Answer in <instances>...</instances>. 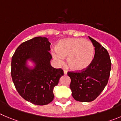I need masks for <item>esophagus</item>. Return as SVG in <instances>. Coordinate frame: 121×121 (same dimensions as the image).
Here are the masks:
<instances>
[{"instance_id":"obj_1","label":"esophagus","mask_w":121,"mask_h":121,"mask_svg":"<svg viewBox=\"0 0 121 121\" xmlns=\"http://www.w3.org/2000/svg\"><path fill=\"white\" fill-rule=\"evenodd\" d=\"M64 74H67V71L66 70H64Z\"/></svg>"}]
</instances>
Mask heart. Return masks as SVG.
I'll list each match as a JSON object with an SVG mask.
<instances>
[{
    "instance_id": "b5f03b06",
    "label": "heart",
    "mask_w": 121,
    "mask_h": 121,
    "mask_svg": "<svg viewBox=\"0 0 121 121\" xmlns=\"http://www.w3.org/2000/svg\"><path fill=\"white\" fill-rule=\"evenodd\" d=\"M53 58L60 64L68 57L67 64L71 69L81 71L86 69L93 60L94 47L92 43L82 38H68L58 42L57 49L51 51Z\"/></svg>"
}]
</instances>
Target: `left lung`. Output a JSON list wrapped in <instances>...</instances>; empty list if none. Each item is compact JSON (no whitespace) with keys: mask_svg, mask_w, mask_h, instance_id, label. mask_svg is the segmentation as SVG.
Segmentation results:
<instances>
[{"mask_svg":"<svg viewBox=\"0 0 121 121\" xmlns=\"http://www.w3.org/2000/svg\"><path fill=\"white\" fill-rule=\"evenodd\" d=\"M95 48L92 63L81 72H68L70 88L74 100L90 102L96 99L108 84L111 70V61L108 51L96 40L88 36Z\"/></svg>","mask_w":121,"mask_h":121,"instance_id":"left-lung-1","label":"left lung"}]
</instances>
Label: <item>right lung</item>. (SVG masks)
<instances>
[{
    "mask_svg": "<svg viewBox=\"0 0 121 121\" xmlns=\"http://www.w3.org/2000/svg\"><path fill=\"white\" fill-rule=\"evenodd\" d=\"M50 45L47 37H35L22 43L12 58L11 76L15 86L24 99L34 104L51 102L54 88L64 74L61 69L51 65Z\"/></svg>",
    "mask_w": 121,
    "mask_h": 121,
    "instance_id": "right-lung-1",
    "label": "right lung"
}]
</instances>
